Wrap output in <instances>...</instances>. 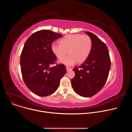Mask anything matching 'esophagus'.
Returning a JSON list of instances; mask_svg holds the SVG:
<instances>
[{
  "mask_svg": "<svg viewBox=\"0 0 132 132\" xmlns=\"http://www.w3.org/2000/svg\"><path fill=\"white\" fill-rule=\"evenodd\" d=\"M72 69L71 68H70V67H66V70L67 71H70V70H71Z\"/></svg>",
  "mask_w": 132,
  "mask_h": 132,
  "instance_id": "esophagus-1",
  "label": "esophagus"
}]
</instances>
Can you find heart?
<instances>
[{
  "label": "heart",
  "mask_w": 132,
  "mask_h": 132,
  "mask_svg": "<svg viewBox=\"0 0 132 132\" xmlns=\"http://www.w3.org/2000/svg\"><path fill=\"white\" fill-rule=\"evenodd\" d=\"M60 44L53 43L51 50L53 54L59 59L65 57L60 62L67 65L73 64L76 61L77 63L85 61L90 53L92 42L88 35L80 34H68L60 40Z\"/></svg>",
  "instance_id": "heart-1"
}]
</instances>
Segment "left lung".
Masks as SVG:
<instances>
[{
  "label": "left lung",
  "mask_w": 132,
  "mask_h": 132,
  "mask_svg": "<svg viewBox=\"0 0 132 132\" xmlns=\"http://www.w3.org/2000/svg\"><path fill=\"white\" fill-rule=\"evenodd\" d=\"M85 32L92 40V48L85 62L73 69L75 76L71 79V85L79 96L91 97L105 84L111 68V60L106 44L95 34Z\"/></svg>",
  "instance_id": "1"
}]
</instances>
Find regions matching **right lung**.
I'll use <instances>...</instances> for the list:
<instances>
[{
	"mask_svg": "<svg viewBox=\"0 0 132 132\" xmlns=\"http://www.w3.org/2000/svg\"><path fill=\"white\" fill-rule=\"evenodd\" d=\"M62 35L48 30L33 33L26 41L20 56L23 81L35 95L46 97L54 93L66 72L65 65L56 64V56L51 50L52 43Z\"/></svg>",
	"mask_w": 132,
	"mask_h": 132,
	"instance_id": "1",
	"label": "right lung"
}]
</instances>
